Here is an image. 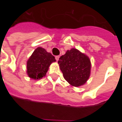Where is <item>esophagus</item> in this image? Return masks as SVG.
I'll use <instances>...</instances> for the list:
<instances>
[{
	"instance_id": "1",
	"label": "esophagus",
	"mask_w": 122,
	"mask_h": 122,
	"mask_svg": "<svg viewBox=\"0 0 122 122\" xmlns=\"http://www.w3.org/2000/svg\"><path fill=\"white\" fill-rule=\"evenodd\" d=\"M59 58H60V56H56V60H57V61H58V60H59Z\"/></svg>"
}]
</instances>
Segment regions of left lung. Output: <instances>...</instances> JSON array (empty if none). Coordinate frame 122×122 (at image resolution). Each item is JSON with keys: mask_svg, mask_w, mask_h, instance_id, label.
Listing matches in <instances>:
<instances>
[{"mask_svg": "<svg viewBox=\"0 0 122 122\" xmlns=\"http://www.w3.org/2000/svg\"><path fill=\"white\" fill-rule=\"evenodd\" d=\"M58 63L65 79L72 86H82L89 79L91 63L89 57L72 48L62 56Z\"/></svg>", "mask_w": 122, "mask_h": 122, "instance_id": "left-lung-1", "label": "left lung"}]
</instances>
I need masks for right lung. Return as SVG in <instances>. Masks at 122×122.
Instances as JSON below:
<instances>
[{
	"label": "right lung",
	"instance_id": "right-lung-1",
	"mask_svg": "<svg viewBox=\"0 0 122 122\" xmlns=\"http://www.w3.org/2000/svg\"><path fill=\"white\" fill-rule=\"evenodd\" d=\"M56 62L55 57L44 48H36L27 62V73L29 77L37 80L46 76L49 66Z\"/></svg>",
	"mask_w": 122,
	"mask_h": 122
}]
</instances>
